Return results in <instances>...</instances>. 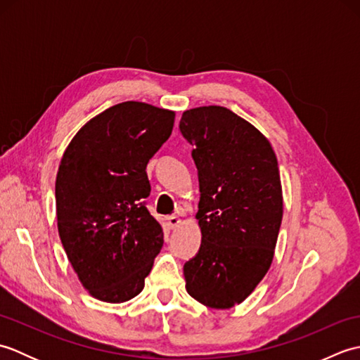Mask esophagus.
<instances>
[{"label": "esophagus", "instance_id": "obj_1", "mask_svg": "<svg viewBox=\"0 0 360 360\" xmlns=\"http://www.w3.org/2000/svg\"><path fill=\"white\" fill-rule=\"evenodd\" d=\"M167 224H168V227H170V229L179 227V226H181V218L176 217V215L168 217V218H167Z\"/></svg>", "mask_w": 360, "mask_h": 360}]
</instances>
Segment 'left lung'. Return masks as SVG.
Here are the masks:
<instances>
[{
    "label": "left lung",
    "instance_id": "1",
    "mask_svg": "<svg viewBox=\"0 0 360 360\" xmlns=\"http://www.w3.org/2000/svg\"><path fill=\"white\" fill-rule=\"evenodd\" d=\"M179 128L193 147L201 192V248L184 264L186 289L205 307L229 309L272 264L283 218L277 156L258 128L224 106L187 110Z\"/></svg>",
    "mask_w": 360,
    "mask_h": 360
}]
</instances>
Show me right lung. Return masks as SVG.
<instances>
[{"label": "right lung", "instance_id": "obj_1", "mask_svg": "<svg viewBox=\"0 0 360 360\" xmlns=\"http://www.w3.org/2000/svg\"><path fill=\"white\" fill-rule=\"evenodd\" d=\"M174 111L122 102L88 120L68 145L56 181L58 235L89 295L131 300L164 244L150 215L145 168L170 137Z\"/></svg>", "mask_w": 360, "mask_h": 360}]
</instances>
